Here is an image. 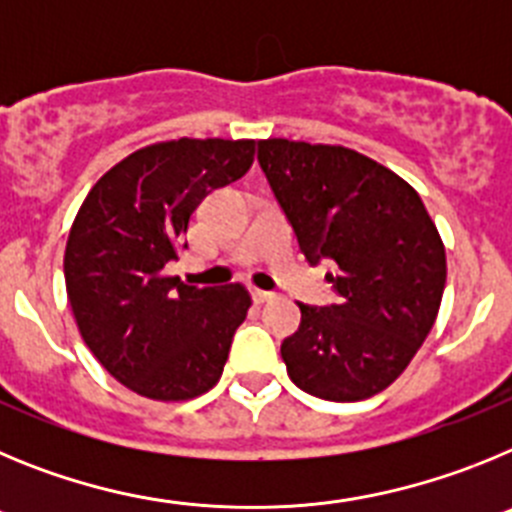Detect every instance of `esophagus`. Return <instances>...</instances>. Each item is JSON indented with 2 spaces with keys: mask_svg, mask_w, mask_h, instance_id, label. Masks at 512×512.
I'll return each mask as SVG.
<instances>
[{
  "mask_svg": "<svg viewBox=\"0 0 512 512\" xmlns=\"http://www.w3.org/2000/svg\"><path fill=\"white\" fill-rule=\"evenodd\" d=\"M251 297L256 305H266V302L274 300V295H271V292H264V289H251Z\"/></svg>",
  "mask_w": 512,
  "mask_h": 512,
  "instance_id": "1",
  "label": "esophagus"
}]
</instances>
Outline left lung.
Returning a JSON list of instances; mask_svg holds the SVG:
<instances>
[{
	"mask_svg": "<svg viewBox=\"0 0 512 512\" xmlns=\"http://www.w3.org/2000/svg\"><path fill=\"white\" fill-rule=\"evenodd\" d=\"M259 164L297 246L328 274L338 302L300 305L282 343L307 395L354 402L390 387L431 333L446 287V251L408 182L343 146L259 140Z\"/></svg>",
	"mask_w": 512,
	"mask_h": 512,
	"instance_id": "left-lung-1",
	"label": "left lung"
}]
</instances>
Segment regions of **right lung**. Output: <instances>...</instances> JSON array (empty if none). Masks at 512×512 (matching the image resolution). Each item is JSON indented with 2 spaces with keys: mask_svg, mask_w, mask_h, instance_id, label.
I'll return each mask as SVG.
<instances>
[{
  "mask_svg": "<svg viewBox=\"0 0 512 512\" xmlns=\"http://www.w3.org/2000/svg\"><path fill=\"white\" fill-rule=\"evenodd\" d=\"M253 140L179 138L112 166L71 225L63 277L76 325L99 364L151 400L212 390L251 297L241 284L189 287L164 266L187 248L207 194L241 179Z\"/></svg>",
  "mask_w": 512,
  "mask_h": 512,
  "instance_id": "obj_1",
  "label": "right lung"
}]
</instances>
